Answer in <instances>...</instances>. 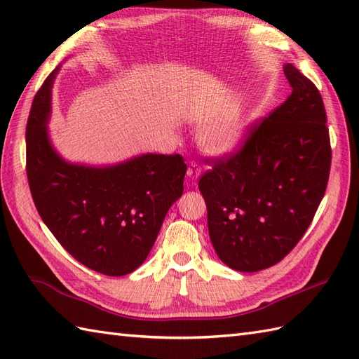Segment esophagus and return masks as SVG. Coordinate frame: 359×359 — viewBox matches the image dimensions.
<instances>
[{
  "label": "esophagus",
  "instance_id": "obj_1",
  "mask_svg": "<svg viewBox=\"0 0 359 359\" xmlns=\"http://www.w3.org/2000/svg\"><path fill=\"white\" fill-rule=\"evenodd\" d=\"M201 172H202V168H201L199 165L194 163V162L189 163L188 170H187V175H188V179H189V180H191V182H196L197 179L201 177Z\"/></svg>",
  "mask_w": 359,
  "mask_h": 359
}]
</instances>
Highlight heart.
Returning a JSON list of instances; mask_svg holds the SVG:
<instances>
[{"label": "heart", "instance_id": "heart-1", "mask_svg": "<svg viewBox=\"0 0 359 359\" xmlns=\"http://www.w3.org/2000/svg\"><path fill=\"white\" fill-rule=\"evenodd\" d=\"M248 121L242 117H231L211 123L199 134L201 148L216 157L236 154L248 135Z\"/></svg>", "mask_w": 359, "mask_h": 359}]
</instances>
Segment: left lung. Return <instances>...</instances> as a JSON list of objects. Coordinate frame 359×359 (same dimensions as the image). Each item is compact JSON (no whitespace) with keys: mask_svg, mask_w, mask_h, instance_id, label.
Wrapping results in <instances>:
<instances>
[{"mask_svg":"<svg viewBox=\"0 0 359 359\" xmlns=\"http://www.w3.org/2000/svg\"><path fill=\"white\" fill-rule=\"evenodd\" d=\"M292 94L256 125L239 152L215 158L199 180L220 261L255 273L282 261L307 231L330 174L321 94L293 65Z\"/></svg>","mask_w":359,"mask_h":359,"instance_id":"1","label":"left lung"}]
</instances>
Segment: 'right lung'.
<instances>
[{
    "mask_svg": "<svg viewBox=\"0 0 359 359\" xmlns=\"http://www.w3.org/2000/svg\"><path fill=\"white\" fill-rule=\"evenodd\" d=\"M60 66L36 93L27 118L30 193L67 253L106 276H125L148 257L168 210L184 193L187 165L179 154L152 152L104 166L67 162L48 129Z\"/></svg>",
    "mask_w": 359,
    "mask_h": 359,
    "instance_id": "obj_1",
    "label": "right lung"
}]
</instances>
